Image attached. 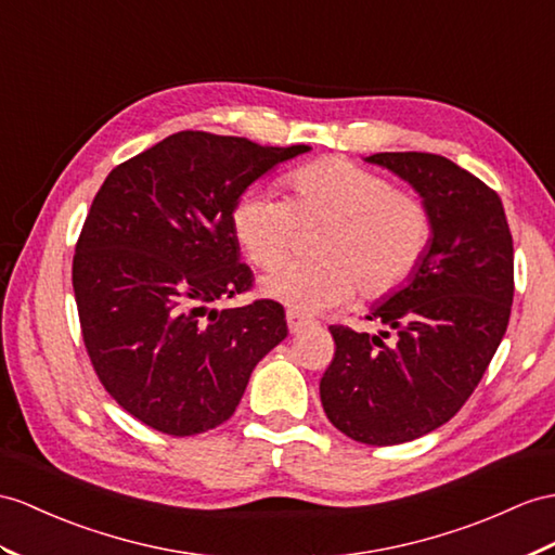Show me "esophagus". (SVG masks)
<instances>
[{"label": "esophagus", "instance_id": "34e87169", "mask_svg": "<svg viewBox=\"0 0 555 555\" xmlns=\"http://www.w3.org/2000/svg\"><path fill=\"white\" fill-rule=\"evenodd\" d=\"M287 324H289V332H292V334H296V332L306 330L308 324H313V320L306 318V315H301V313H296V310H287Z\"/></svg>", "mask_w": 555, "mask_h": 555}]
</instances>
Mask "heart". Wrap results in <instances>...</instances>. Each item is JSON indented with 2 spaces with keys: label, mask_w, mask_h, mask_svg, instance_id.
<instances>
[{
  "label": "heart",
  "mask_w": 555,
  "mask_h": 555,
  "mask_svg": "<svg viewBox=\"0 0 555 555\" xmlns=\"http://www.w3.org/2000/svg\"><path fill=\"white\" fill-rule=\"evenodd\" d=\"M287 199L249 191L233 209V233L247 259L272 268L291 250L298 225L324 224L320 262L270 270L259 292L296 313L384 299L408 285L430 240L422 197L396 191L384 176L348 159H320L289 173Z\"/></svg>",
  "instance_id": "b5f03b06"
}]
</instances>
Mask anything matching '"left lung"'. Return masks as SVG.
Returning <instances> with one entry per match:
<instances>
[{
  "instance_id": "left-lung-1",
  "label": "left lung",
  "mask_w": 555,
  "mask_h": 555,
  "mask_svg": "<svg viewBox=\"0 0 555 555\" xmlns=\"http://www.w3.org/2000/svg\"><path fill=\"white\" fill-rule=\"evenodd\" d=\"M364 162L408 181L430 214L416 273L367 315L386 330L330 327L324 414L348 438L382 448L440 428L480 384L511 315L513 240L499 195L452 159L376 153Z\"/></svg>"
}]
</instances>
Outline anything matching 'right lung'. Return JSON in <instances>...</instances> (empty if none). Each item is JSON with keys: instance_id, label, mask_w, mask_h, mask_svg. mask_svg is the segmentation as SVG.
Here are the masks:
<instances>
[{"instance_id": "add662e5", "label": "right lung", "mask_w": 555, "mask_h": 555, "mask_svg": "<svg viewBox=\"0 0 555 555\" xmlns=\"http://www.w3.org/2000/svg\"><path fill=\"white\" fill-rule=\"evenodd\" d=\"M310 145L179 131L115 167L73 259L87 353L121 410L167 436L231 418L259 360L287 336L285 308H214L251 287L233 209Z\"/></svg>"}]
</instances>
